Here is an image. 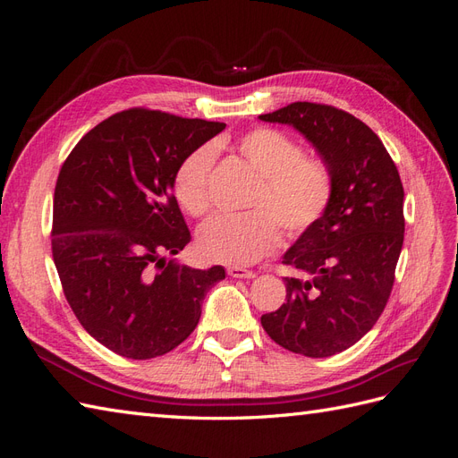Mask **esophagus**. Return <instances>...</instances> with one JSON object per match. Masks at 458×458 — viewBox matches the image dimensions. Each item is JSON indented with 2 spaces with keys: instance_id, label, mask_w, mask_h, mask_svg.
<instances>
[{
  "instance_id": "34e87169",
  "label": "esophagus",
  "mask_w": 458,
  "mask_h": 458,
  "mask_svg": "<svg viewBox=\"0 0 458 458\" xmlns=\"http://www.w3.org/2000/svg\"><path fill=\"white\" fill-rule=\"evenodd\" d=\"M229 276H233V279H254L256 273L254 271H248V269H242V267H229L227 269Z\"/></svg>"
}]
</instances>
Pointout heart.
<instances>
[{"label": "heart", "mask_w": 458, "mask_h": 458, "mask_svg": "<svg viewBox=\"0 0 458 458\" xmlns=\"http://www.w3.org/2000/svg\"><path fill=\"white\" fill-rule=\"evenodd\" d=\"M234 150L259 175L248 204L252 212L210 219L199 233L197 248L206 259L246 267L279 248V226L288 239H298L318 224L335 197V175L323 158L303 152L296 140L275 128L248 130ZM212 165L214 148L202 145L174 172V197L192 217L210 210Z\"/></svg>", "instance_id": "1"}]
</instances>
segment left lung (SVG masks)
Listing matches in <instances>:
<instances>
[{
  "mask_svg": "<svg viewBox=\"0 0 458 458\" xmlns=\"http://www.w3.org/2000/svg\"><path fill=\"white\" fill-rule=\"evenodd\" d=\"M259 118L301 131L335 175L328 210L283 258L303 276H284L286 301L261 315V327L293 353L336 355L390 300L405 237L403 183L380 137L342 108L298 101Z\"/></svg>",
  "mask_w": 458,
  "mask_h": 458,
  "instance_id": "left-lung-1",
  "label": "left lung"
}]
</instances>
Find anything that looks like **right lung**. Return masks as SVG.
Instances as JSON below:
<instances>
[{
    "label": "right lung",
    "instance_id": "obj_1",
    "mask_svg": "<svg viewBox=\"0 0 458 458\" xmlns=\"http://www.w3.org/2000/svg\"><path fill=\"white\" fill-rule=\"evenodd\" d=\"M224 122L133 106L89 130L61 165L51 252L68 306L105 348L160 357L185 342L225 269L168 261L191 242L172 192L177 164Z\"/></svg>",
    "mask_w": 458,
    "mask_h": 458
}]
</instances>
